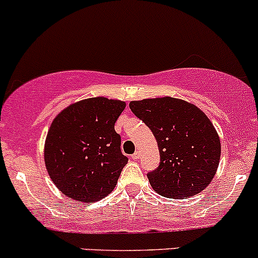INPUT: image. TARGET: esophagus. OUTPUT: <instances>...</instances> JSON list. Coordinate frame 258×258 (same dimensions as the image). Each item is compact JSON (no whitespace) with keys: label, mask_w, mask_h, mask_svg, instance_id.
Masks as SVG:
<instances>
[{"label":"esophagus","mask_w":258,"mask_h":258,"mask_svg":"<svg viewBox=\"0 0 258 258\" xmlns=\"http://www.w3.org/2000/svg\"><path fill=\"white\" fill-rule=\"evenodd\" d=\"M140 158V152L139 151H137V152H135L134 155H132V160H135V161H137Z\"/></svg>","instance_id":"1"}]
</instances>
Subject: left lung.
Instances as JSON below:
<instances>
[{
    "label": "left lung",
    "mask_w": 258,
    "mask_h": 258,
    "mask_svg": "<svg viewBox=\"0 0 258 258\" xmlns=\"http://www.w3.org/2000/svg\"><path fill=\"white\" fill-rule=\"evenodd\" d=\"M130 108L150 127L160 150V166L147 175L152 188L176 200L204 191L221 157L220 136L209 117L173 97L131 101Z\"/></svg>",
    "instance_id": "left-lung-1"
}]
</instances>
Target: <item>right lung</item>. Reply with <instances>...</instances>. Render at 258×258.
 I'll use <instances>...</instances> for the list:
<instances>
[{
  "instance_id": "obj_1",
  "label": "right lung",
  "mask_w": 258,
  "mask_h": 258,
  "mask_svg": "<svg viewBox=\"0 0 258 258\" xmlns=\"http://www.w3.org/2000/svg\"><path fill=\"white\" fill-rule=\"evenodd\" d=\"M124 107L123 101L92 97L72 103L54 117L45 141V165L64 196L95 202L116 187L128 162L114 131Z\"/></svg>"
}]
</instances>
